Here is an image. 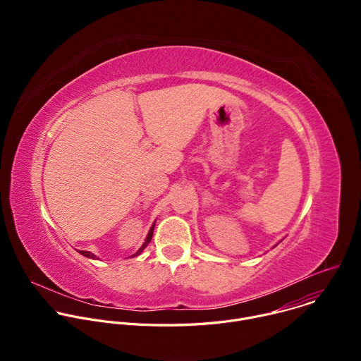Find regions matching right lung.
<instances>
[{
    "instance_id": "1",
    "label": "right lung",
    "mask_w": 361,
    "mask_h": 361,
    "mask_svg": "<svg viewBox=\"0 0 361 361\" xmlns=\"http://www.w3.org/2000/svg\"><path fill=\"white\" fill-rule=\"evenodd\" d=\"M154 224H156V223H154ZM154 224L151 226V228H149V231H148V234H147V238H145V241H144V244L140 247V250L134 254V255H131V257H137L138 254H141L142 252V250L148 245V243L151 241V238H152V231H154ZM80 254H82V255H85V257H88V259H97V257L92 254V252H90V251H80Z\"/></svg>"
}]
</instances>
